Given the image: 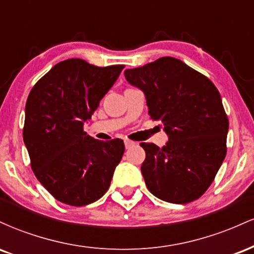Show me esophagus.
Segmentation results:
<instances>
[{
    "mask_svg": "<svg viewBox=\"0 0 254 254\" xmlns=\"http://www.w3.org/2000/svg\"><path fill=\"white\" fill-rule=\"evenodd\" d=\"M124 144H125V148H127V149H129V148L132 147V145L135 144V143H133L132 141H130V139H125Z\"/></svg>",
    "mask_w": 254,
    "mask_h": 254,
    "instance_id": "1",
    "label": "esophagus"
}]
</instances>
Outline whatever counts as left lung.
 <instances>
[{
    "mask_svg": "<svg viewBox=\"0 0 254 254\" xmlns=\"http://www.w3.org/2000/svg\"><path fill=\"white\" fill-rule=\"evenodd\" d=\"M124 75L144 93L150 118L162 122L168 136L162 148L141 143L145 150L141 172L148 190L174 204L198 199L227 153L229 123L217 88L173 57L127 69Z\"/></svg>",
    "mask_w": 254,
    "mask_h": 254,
    "instance_id": "8db88e82",
    "label": "left lung"
}]
</instances>
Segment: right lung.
Instances as JSON below:
<instances>
[{"label": "right lung", "instance_id": "add662e5", "mask_svg": "<svg viewBox=\"0 0 254 254\" xmlns=\"http://www.w3.org/2000/svg\"><path fill=\"white\" fill-rule=\"evenodd\" d=\"M124 65L105 68L71 58L60 62L32 88L25 110L24 142L37 179L57 200L74 206L109 190L125 147L83 131Z\"/></svg>", "mask_w": 254, "mask_h": 254}]
</instances>
